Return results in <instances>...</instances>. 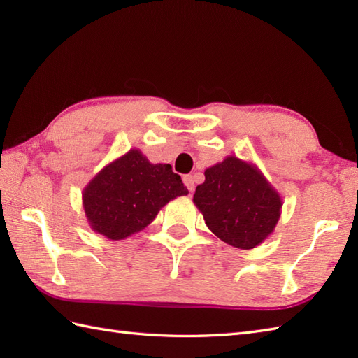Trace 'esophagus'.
I'll use <instances>...</instances> for the list:
<instances>
[{
    "label": "esophagus",
    "mask_w": 358,
    "mask_h": 358,
    "mask_svg": "<svg viewBox=\"0 0 358 358\" xmlns=\"http://www.w3.org/2000/svg\"><path fill=\"white\" fill-rule=\"evenodd\" d=\"M183 183H185V186L189 189V192L192 194V192H194V187H195L192 175H185V177H183Z\"/></svg>",
    "instance_id": "esophagus-1"
}]
</instances>
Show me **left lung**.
I'll use <instances>...</instances> for the list:
<instances>
[{
	"label": "left lung",
	"instance_id": "left-lung-1",
	"mask_svg": "<svg viewBox=\"0 0 358 358\" xmlns=\"http://www.w3.org/2000/svg\"><path fill=\"white\" fill-rule=\"evenodd\" d=\"M194 203L212 234L238 249H252L268 238L283 206L263 172L235 155L204 171Z\"/></svg>",
	"mask_w": 358,
	"mask_h": 358
}]
</instances>
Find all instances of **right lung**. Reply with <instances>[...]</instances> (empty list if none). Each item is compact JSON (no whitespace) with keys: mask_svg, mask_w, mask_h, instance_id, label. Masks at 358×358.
<instances>
[{"mask_svg":"<svg viewBox=\"0 0 358 358\" xmlns=\"http://www.w3.org/2000/svg\"><path fill=\"white\" fill-rule=\"evenodd\" d=\"M187 187L171 164H152L140 149L106 164L83 189L90 229L109 240H124L149 226L163 206Z\"/></svg>","mask_w":358,"mask_h":358,"instance_id":"add662e5","label":"right lung"}]
</instances>
